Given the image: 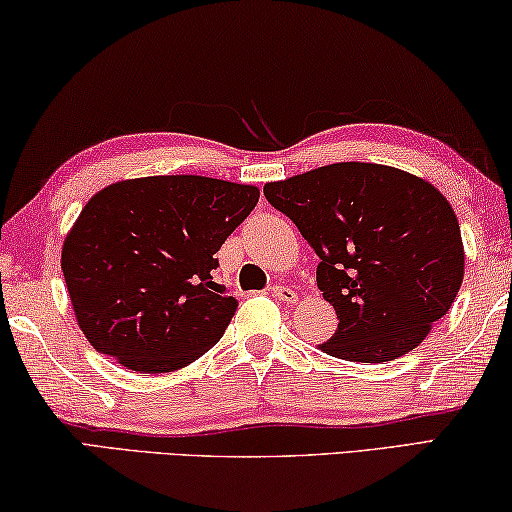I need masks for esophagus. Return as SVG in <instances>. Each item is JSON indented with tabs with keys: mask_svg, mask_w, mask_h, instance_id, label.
Wrapping results in <instances>:
<instances>
[{
	"mask_svg": "<svg viewBox=\"0 0 512 512\" xmlns=\"http://www.w3.org/2000/svg\"><path fill=\"white\" fill-rule=\"evenodd\" d=\"M271 294H273V298L282 300V303H294V300L298 298V296H296V291H291L289 287H280V285L271 287Z\"/></svg>",
	"mask_w": 512,
	"mask_h": 512,
	"instance_id": "34e87169",
	"label": "esophagus"
}]
</instances>
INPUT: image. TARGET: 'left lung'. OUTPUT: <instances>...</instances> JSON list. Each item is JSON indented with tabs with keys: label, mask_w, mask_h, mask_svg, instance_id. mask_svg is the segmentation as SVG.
<instances>
[{
	"label": "left lung",
	"mask_w": 512,
	"mask_h": 512,
	"mask_svg": "<svg viewBox=\"0 0 512 512\" xmlns=\"http://www.w3.org/2000/svg\"><path fill=\"white\" fill-rule=\"evenodd\" d=\"M319 255L316 285L335 307L332 358L389 362L449 312L465 273L460 225L421 177L380 164H332L264 186Z\"/></svg>",
	"instance_id": "left-lung-1"
}]
</instances>
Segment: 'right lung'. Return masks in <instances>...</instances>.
Masks as SVG:
<instances>
[{
  "label": "right lung",
  "instance_id": "add662e5",
  "mask_svg": "<svg viewBox=\"0 0 512 512\" xmlns=\"http://www.w3.org/2000/svg\"><path fill=\"white\" fill-rule=\"evenodd\" d=\"M259 189L200 175L111 184L86 202L61 253L77 323L107 358L141 373L182 369L223 337L237 300L214 257Z\"/></svg>",
  "mask_w": 512,
  "mask_h": 512
}]
</instances>
